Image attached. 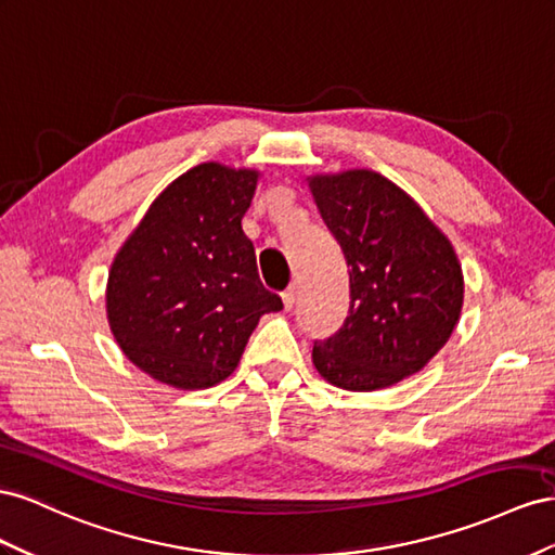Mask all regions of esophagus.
<instances>
[{"instance_id":"esophagus-1","label":"esophagus","mask_w":555,"mask_h":555,"mask_svg":"<svg viewBox=\"0 0 555 555\" xmlns=\"http://www.w3.org/2000/svg\"><path fill=\"white\" fill-rule=\"evenodd\" d=\"M281 299H283V307L293 309V307H295V286H291L288 291H283V293H281Z\"/></svg>"}]
</instances>
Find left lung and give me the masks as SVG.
I'll return each mask as SVG.
<instances>
[{"label": "left lung", "mask_w": 555, "mask_h": 555, "mask_svg": "<svg viewBox=\"0 0 555 555\" xmlns=\"http://www.w3.org/2000/svg\"><path fill=\"white\" fill-rule=\"evenodd\" d=\"M348 264L351 307L313 344L332 386L370 392L421 372L461 321L465 281L453 244L400 185L372 169L307 177Z\"/></svg>", "instance_id": "8db88e82"}]
</instances>
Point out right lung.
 Returning <instances> with one entry per match:
<instances>
[{
	"label": "right lung",
	"instance_id": "obj_1",
	"mask_svg": "<svg viewBox=\"0 0 555 555\" xmlns=\"http://www.w3.org/2000/svg\"><path fill=\"white\" fill-rule=\"evenodd\" d=\"M260 171L202 163L173 179L108 269L106 319L130 362L179 390L236 370L250 332L281 297L267 291L242 218Z\"/></svg>",
	"mask_w": 555,
	"mask_h": 555
}]
</instances>
